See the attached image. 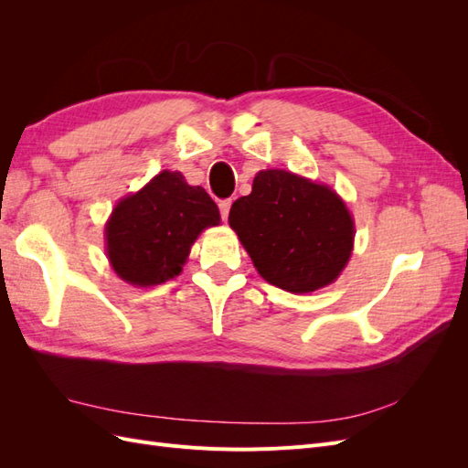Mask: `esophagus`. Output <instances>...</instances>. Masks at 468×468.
Returning <instances> with one entry per match:
<instances>
[{
	"instance_id": "esophagus-1",
	"label": "esophagus",
	"mask_w": 468,
	"mask_h": 468,
	"mask_svg": "<svg viewBox=\"0 0 468 468\" xmlns=\"http://www.w3.org/2000/svg\"><path fill=\"white\" fill-rule=\"evenodd\" d=\"M230 207H232V201L230 199H224L218 203V208H220V217L222 220H229V212H230Z\"/></svg>"
}]
</instances>
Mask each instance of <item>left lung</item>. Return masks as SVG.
Segmentation results:
<instances>
[{"label": "left lung", "instance_id": "left-lung-1", "mask_svg": "<svg viewBox=\"0 0 468 468\" xmlns=\"http://www.w3.org/2000/svg\"><path fill=\"white\" fill-rule=\"evenodd\" d=\"M229 222L258 273L289 292H313L344 271L356 226L337 193L285 169L253 177Z\"/></svg>", "mask_w": 468, "mask_h": 468}]
</instances>
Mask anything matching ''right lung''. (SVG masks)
Here are the masks:
<instances>
[{
	"instance_id": "right-lung-1",
	"label": "right lung",
	"mask_w": 468,
	"mask_h": 468,
	"mask_svg": "<svg viewBox=\"0 0 468 468\" xmlns=\"http://www.w3.org/2000/svg\"><path fill=\"white\" fill-rule=\"evenodd\" d=\"M217 224L220 212L208 193L164 169L117 203L105 226L107 258L131 285H160L181 273L195 239Z\"/></svg>"
}]
</instances>
